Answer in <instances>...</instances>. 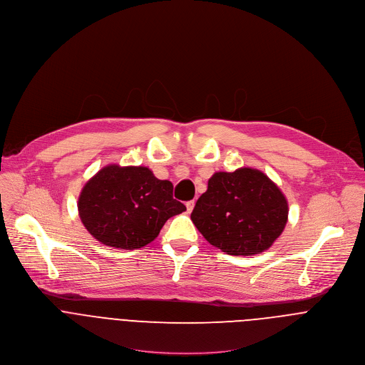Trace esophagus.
Returning a JSON list of instances; mask_svg holds the SVG:
<instances>
[{"label": "esophagus", "instance_id": "34e87169", "mask_svg": "<svg viewBox=\"0 0 365 365\" xmlns=\"http://www.w3.org/2000/svg\"><path fill=\"white\" fill-rule=\"evenodd\" d=\"M194 205H195V201H194V200H191V201H187V204H185V207H187V211H188V212H191V211H192V208H194Z\"/></svg>", "mask_w": 365, "mask_h": 365}]
</instances>
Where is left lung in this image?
Instances as JSON below:
<instances>
[{
	"label": "left lung",
	"mask_w": 365,
	"mask_h": 365,
	"mask_svg": "<svg viewBox=\"0 0 365 365\" xmlns=\"http://www.w3.org/2000/svg\"><path fill=\"white\" fill-rule=\"evenodd\" d=\"M191 220L204 238L230 255L268 250L288 220L281 190L259 170L242 167L215 173L198 198Z\"/></svg>",
	"instance_id": "1"
}]
</instances>
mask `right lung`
I'll return each mask as SVG.
<instances>
[{"instance_id": "right-lung-1", "label": "right lung", "mask_w": 365, "mask_h": 365, "mask_svg": "<svg viewBox=\"0 0 365 365\" xmlns=\"http://www.w3.org/2000/svg\"><path fill=\"white\" fill-rule=\"evenodd\" d=\"M173 188L147 167L110 164L81 190L78 214L101 244L137 250L154 241L168 218L187 210L173 198Z\"/></svg>"}]
</instances>
